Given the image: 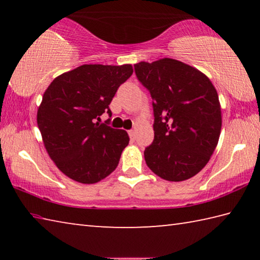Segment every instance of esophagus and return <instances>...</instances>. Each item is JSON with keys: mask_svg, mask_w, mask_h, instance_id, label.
Masks as SVG:
<instances>
[{"mask_svg": "<svg viewBox=\"0 0 260 260\" xmlns=\"http://www.w3.org/2000/svg\"><path fill=\"white\" fill-rule=\"evenodd\" d=\"M128 134H129V136H131V139H134V138H135V131H134V129L128 131Z\"/></svg>", "mask_w": 260, "mask_h": 260, "instance_id": "34e87169", "label": "esophagus"}]
</instances>
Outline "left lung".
I'll use <instances>...</instances> for the list:
<instances>
[{
  "label": "left lung",
  "mask_w": 260,
  "mask_h": 260,
  "mask_svg": "<svg viewBox=\"0 0 260 260\" xmlns=\"http://www.w3.org/2000/svg\"><path fill=\"white\" fill-rule=\"evenodd\" d=\"M153 101L155 139L144 150L153 173L184 181L208 164L221 131V107L213 83L203 72L173 58L134 65Z\"/></svg>",
  "instance_id": "obj_1"
}]
</instances>
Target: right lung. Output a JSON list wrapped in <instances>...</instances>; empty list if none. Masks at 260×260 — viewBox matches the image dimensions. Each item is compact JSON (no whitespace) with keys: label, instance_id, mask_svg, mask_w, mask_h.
Wrapping results in <instances>:
<instances>
[{"label":"right lung","instance_id":"1","mask_svg":"<svg viewBox=\"0 0 260 260\" xmlns=\"http://www.w3.org/2000/svg\"><path fill=\"white\" fill-rule=\"evenodd\" d=\"M133 74L131 64H85L55 78L42 96L37 121L48 155L67 177L96 183L111 174L129 142L124 129L96 122L121 83Z\"/></svg>","mask_w":260,"mask_h":260}]
</instances>
